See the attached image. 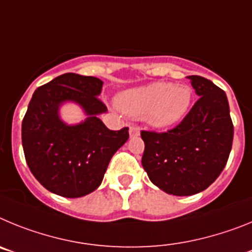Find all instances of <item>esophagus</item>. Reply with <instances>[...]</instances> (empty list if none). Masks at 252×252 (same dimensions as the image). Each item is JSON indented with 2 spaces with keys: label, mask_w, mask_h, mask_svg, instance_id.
I'll return each mask as SVG.
<instances>
[{
  "label": "esophagus",
  "mask_w": 252,
  "mask_h": 252,
  "mask_svg": "<svg viewBox=\"0 0 252 252\" xmlns=\"http://www.w3.org/2000/svg\"><path fill=\"white\" fill-rule=\"evenodd\" d=\"M128 132H130V136H139L140 127H137V126H131L130 130H128Z\"/></svg>",
  "instance_id": "34e87169"
}]
</instances>
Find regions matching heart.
<instances>
[{"instance_id": "1", "label": "heart", "mask_w": 252, "mask_h": 252, "mask_svg": "<svg viewBox=\"0 0 252 252\" xmlns=\"http://www.w3.org/2000/svg\"><path fill=\"white\" fill-rule=\"evenodd\" d=\"M192 98V90L186 84L154 82L124 91L116 97V103L130 117H142L151 127L164 128L183 119Z\"/></svg>"}]
</instances>
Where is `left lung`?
<instances>
[{
    "instance_id": "8db88e82",
    "label": "left lung",
    "mask_w": 252,
    "mask_h": 252,
    "mask_svg": "<svg viewBox=\"0 0 252 252\" xmlns=\"http://www.w3.org/2000/svg\"><path fill=\"white\" fill-rule=\"evenodd\" d=\"M188 78L199 99L183 121L168 132L141 131L145 142L141 162L149 179L179 197L197 194L217 179L233 140L226 93L206 78Z\"/></svg>"
}]
</instances>
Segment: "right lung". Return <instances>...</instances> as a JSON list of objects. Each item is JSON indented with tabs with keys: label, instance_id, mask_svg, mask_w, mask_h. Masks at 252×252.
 <instances>
[{
	"label": "right lung",
	"instance_id": "obj_1",
	"mask_svg": "<svg viewBox=\"0 0 252 252\" xmlns=\"http://www.w3.org/2000/svg\"><path fill=\"white\" fill-rule=\"evenodd\" d=\"M103 82L65 73L39 87L22 120V148L31 173L44 188L65 198L90 194L101 186L113 154L128 139V128L112 131L99 120L107 107L98 99ZM72 101L86 119L69 125L60 107Z\"/></svg>",
	"mask_w": 252,
	"mask_h": 252
}]
</instances>
